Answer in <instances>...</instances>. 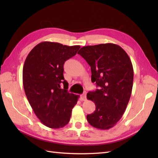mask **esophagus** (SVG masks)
Returning <instances> with one entry per match:
<instances>
[{
    "label": "esophagus",
    "instance_id": "esophagus-1",
    "mask_svg": "<svg viewBox=\"0 0 158 158\" xmlns=\"http://www.w3.org/2000/svg\"><path fill=\"white\" fill-rule=\"evenodd\" d=\"M81 98L82 100H83V101H85V100H86V92L83 93V94H81Z\"/></svg>",
    "mask_w": 158,
    "mask_h": 158
}]
</instances>
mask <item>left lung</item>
<instances>
[{"label":"left lung","mask_w":158,"mask_h":158,"mask_svg":"<svg viewBox=\"0 0 158 158\" xmlns=\"http://www.w3.org/2000/svg\"><path fill=\"white\" fill-rule=\"evenodd\" d=\"M78 53L91 67L92 82L99 87L87 94L96 105L87 120L96 128L108 130L122 118L129 102L134 79L132 62L127 53L113 43L84 46Z\"/></svg>","instance_id":"8db88e82"}]
</instances>
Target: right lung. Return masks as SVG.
I'll return each instance as SVG.
<instances>
[{
    "label": "right lung",
    "instance_id": "add662e5",
    "mask_svg": "<svg viewBox=\"0 0 158 158\" xmlns=\"http://www.w3.org/2000/svg\"><path fill=\"white\" fill-rule=\"evenodd\" d=\"M79 48V45L40 43L28 53L23 64L26 96L36 117L51 128L62 127L69 122L79 98L68 92L69 83L63 73L64 64L75 56Z\"/></svg>",
    "mask_w": 158,
    "mask_h": 158
}]
</instances>
